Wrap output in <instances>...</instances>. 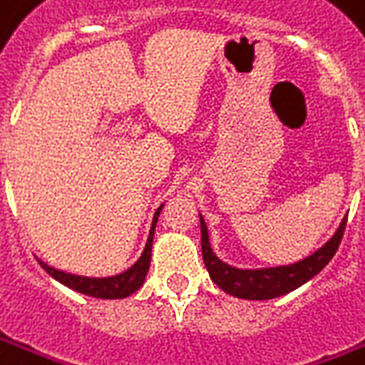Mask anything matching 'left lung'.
<instances>
[{
    "label": "left lung",
    "mask_w": 365,
    "mask_h": 365,
    "mask_svg": "<svg viewBox=\"0 0 365 365\" xmlns=\"http://www.w3.org/2000/svg\"><path fill=\"white\" fill-rule=\"evenodd\" d=\"M346 219H342L336 233L330 237V241L324 243L318 251L302 259V261L292 262V264H282V267H269V269H235L227 264L213 253L211 243H209V233L205 221L200 215L201 223V255L203 262L207 267L209 277L217 284L219 289L225 290L227 294L245 300H271V298L282 297L287 292H292L304 282L314 279L318 272L324 269L328 262L340 247L344 229H346Z\"/></svg>",
    "instance_id": "1"
}]
</instances>
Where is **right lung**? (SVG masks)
Wrapping results in <instances>:
<instances>
[{
	"label": "right lung",
	"mask_w": 365,
	"mask_h": 365,
	"mask_svg": "<svg viewBox=\"0 0 365 365\" xmlns=\"http://www.w3.org/2000/svg\"><path fill=\"white\" fill-rule=\"evenodd\" d=\"M164 207V203L156 209L154 213V221H152V229H150V235H148L146 247H144V253L140 255V259L130 269H126L120 274H114V277H104V279H93V277H81V274H71V272L58 271L53 269L47 262L39 261V264L49 272L51 277L58 282H63L68 289L76 290L81 294L94 298H126L132 292L144 284L146 279L148 269H150V259H152V241H154V229H156L158 217H160V211Z\"/></svg>",
	"instance_id": "obj_1"
}]
</instances>
